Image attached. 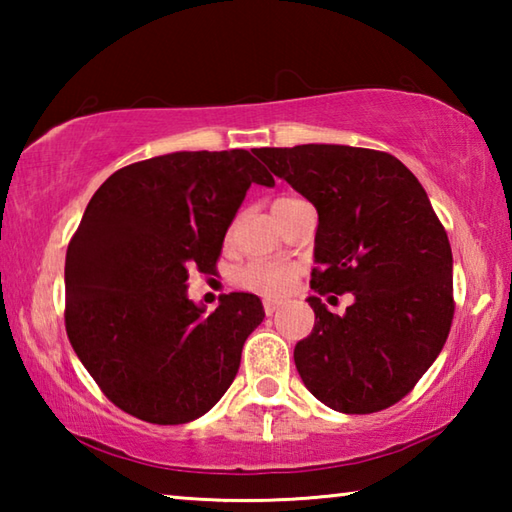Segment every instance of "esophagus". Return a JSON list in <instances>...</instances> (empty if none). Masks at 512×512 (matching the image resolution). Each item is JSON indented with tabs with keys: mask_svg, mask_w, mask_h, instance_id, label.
I'll use <instances>...</instances> for the list:
<instances>
[{
	"mask_svg": "<svg viewBox=\"0 0 512 512\" xmlns=\"http://www.w3.org/2000/svg\"><path fill=\"white\" fill-rule=\"evenodd\" d=\"M280 305H282L280 300H264V311H266V316H273L275 311L280 309Z\"/></svg>",
	"mask_w": 512,
	"mask_h": 512,
	"instance_id": "34e87169",
	"label": "esophagus"
}]
</instances>
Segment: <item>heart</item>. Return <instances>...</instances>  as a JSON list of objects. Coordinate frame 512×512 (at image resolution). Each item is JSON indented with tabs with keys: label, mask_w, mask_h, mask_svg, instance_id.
Instances as JSON below:
<instances>
[{
	"label": "heart",
	"mask_w": 512,
	"mask_h": 512,
	"mask_svg": "<svg viewBox=\"0 0 512 512\" xmlns=\"http://www.w3.org/2000/svg\"><path fill=\"white\" fill-rule=\"evenodd\" d=\"M298 198H277L273 207L289 205ZM298 268L287 262H250L241 266L235 282L239 289L259 293V296H282L291 289L293 280H296Z\"/></svg>",
	"instance_id": "heart-1"
}]
</instances>
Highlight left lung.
I'll list each match as a JSON object with an SVG mask.
<instances>
[{
  "instance_id": "left-lung-1",
  "label": "left lung",
  "mask_w": 512,
  "mask_h": 512,
  "mask_svg": "<svg viewBox=\"0 0 512 512\" xmlns=\"http://www.w3.org/2000/svg\"><path fill=\"white\" fill-rule=\"evenodd\" d=\"M318 212V296L352 293L316 323L293 359L309 393L341 413L384 411L413 391L454 320L452 246L418 178L391 153L341 144L259 149Z\"/></svg>"
}]
</instances>
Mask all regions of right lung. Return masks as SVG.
<instances>
[{
	"label": "right lung",
	"mask_w": 512,
	"mask_h": 512,
	"mask_svg": "<svg viewBox=\"0 0 512 512\" xmlns=\"http://www.w3.org/2000/svg\"><path fill=\"white\" fill-rule=\"evenodd\" d=\"M250 185L275 180L244 149L178 151L119 169L90 198L65 257V329L103 395L128 415L183 424L228 391L253 293L205 314L187 298L192 268L214 273Z\"/></svg>",
	"instance_id": "1"
}]
</instances>
